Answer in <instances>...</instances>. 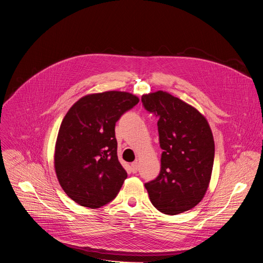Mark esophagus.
I'll list each match as a JSON object with an SVG mask.
<instances>
[{
  "instance_id": "1",
  "label": "esophagus",
  "mask_w": 263,
  "mask_h": 263,
  "mask_svg": "<svg viewBox=\"0 0 263 263\" xmlns=\"http://www.w3.org/2000/svg\"><path fill=\"white\" fill-rule=\"evenodd\" d=\"M131 168H132V172L135 174V173H137V171H138V162L137 161H134V162H132V164H131Z\"/></svg>"
}]
</instances>
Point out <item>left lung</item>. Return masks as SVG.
<instances>
[{
  "label": "left lung",
  "instance_id": "obj_1",
  "mask_svg": "<svg viewBox=\"0 0 263 263\" xmlns=\"http://www.w3.org/2000/svg\"><path fill=\"white\" fill-rule=\"evenodd\" d=\"M144 108L159 118L161 168L144 184L149 200L162 213L179 214L197 206L211 179L214 139L206 118L194 106L158 90L142 95Z\"/></svg>",
  "mask_w": 263,
  "mask_h": 263
}]
</instances>
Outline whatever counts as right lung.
Returning a JSON list of instances; mask_svg holds the SVG:
<instances>
[{
  "label": "right lung",
  "mask_w": 263,
  "mask_h": 263,
  "mask_svg": "<svg viewBox=\"0 0 263 263\" xmlns=\"http://www.w3.org/2000/svg\"><path fill=\"white\" fill-rule=\"evenodd\" d=\"M139 102L137 96L110 90L74 103L60 125L54 167L64 193L91 209L114 200L127 173L118 158L116 123Z\"/></svg>",
  "instance_id": "add662e5"
}]
</instances>
